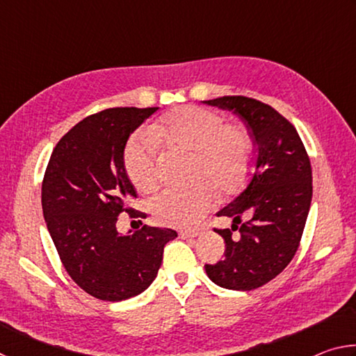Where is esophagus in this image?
I'll list each match as a JSON object with an SVG mask.
<instances>
[{
  "instance_id": "obj_1",
  "label": "esophagus",
  "mask_w": 356,
  "mask_h": 356,
  "mask_svg": "<svg viewBox=\"0 0 356 356\" xmlns=\"http://www.w3.org/2000/svg\"><path fill=\"white\" fill-rule=\"evenodd\" d=\"M200 231H195V229H193V231H180V237L182 238H195V237H197L200 236Z\"/></svg>"
}]
</instances>
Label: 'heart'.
Listing matches in <instances>:
<instances>
[{
  "label": "heart",
  "instance_id": "heart-1",
  "mask_svg": "<svg viewBox=\"0 0 356 356\" xmlns=\"http://www.w3.org/2000/svg\"><path fill=\"white\" fill-rule=\"evenodd\" d=\"M156 140H165L193 152L191 176L202 177L185 186H166L150 197L154 218L165 226H195L212 206L213 188L236 191L251 170L252 147L248 131L226 125L215 111L184 106L130 138L124 152L125 172L138 190L147 191L156 177Z\"/></svg>",
  "mask_w": 356,
  "mask_h": 356
}]
</instances>
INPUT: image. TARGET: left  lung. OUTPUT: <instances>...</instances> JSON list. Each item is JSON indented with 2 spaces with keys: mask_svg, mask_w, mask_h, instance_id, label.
<instances>
[{
  "mask_svg": "<svg viewBox=\"0 0 356 356\" xmlns=\"http://www.w3.org/2000/svg\"><path fill=\"white\" fill-rule=\"evenodd\" d=\"M204 104L232 111L256 144L248 184L216 213L232 218L239 237L215 229L225 238V259L206 264V273L220 287L252 291L278 276L298 250L312 200L311 161L293 125L270 105L243 95Z\"/></svg>",
  "mask_w": 356,
  "mask_h": 356,
  "instance_id": "left-lung-1",
  "label": "left lung"
}]
</instances>
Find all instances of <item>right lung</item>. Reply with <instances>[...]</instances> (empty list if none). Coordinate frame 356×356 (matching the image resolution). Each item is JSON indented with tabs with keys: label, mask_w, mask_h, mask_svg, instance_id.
I'll list each match as a JSON object with an SVG mask.
<instances>
[{
	"label": "right lung",
	"mask_w": 356,
	"mask_h": 356,
	"mask_svg": "<svg viewBox=\"0 0 356 356\" xmlns=\"http://www.w3.org/2000/svg\"><path fill=\"white\" fill-rule=\"evenodd\" d=\"M156 110L125 106L91 114L59 140L47 165L42 210L48 232L70 278L99 300L122 301L146 291L165 245L177 237L168 227L116 229L119 213L134 212L129 204L136 197L124 166L125 144Z\"/></svg>",
	"instance_id": "1"
}]
</instances>
